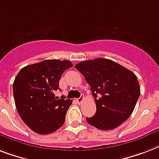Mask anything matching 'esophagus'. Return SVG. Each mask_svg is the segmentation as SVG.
Here are the masks:
<instances>
[{
  "label": "esophagus",
  "mask_w": 159,
  "mask_h": 159,
  "mask_svg": "<svg viewBox=\"0 0 159 159\" xmlns=\"http://www.w3.org/2000/svg\"><path fill=\"white\" fill-rule=\"evenodd\" d=\"M84 100V96H82V97L78 98V99H77V103L78 104H82V102H83Z\"/></svg>",
  "instance_id": "34e87169"
}]
</instances>
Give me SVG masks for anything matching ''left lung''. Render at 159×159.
I'll use <instances>...</instances> for the list:
<instances>
[{"label":"left lung","mask_w":159,"mask_h":159,"mask_svg":"<svg viewBox=\"0 0 159 159\" xmlns=\"http://www.w3.org/2000/svg\"><path fill=\"white\" fill-rule=\"evenodd\" d=\"M75 68L91 86L96 112L86 122L104 131L123 123L133 112L140 95L137 77L131 71L108 59L86 60Z\"/></svg>","instance_id":"left-lung-1"}]
</instances>
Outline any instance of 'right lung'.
<instances>
[{"mask_svg": "<svg viewBox=\"0 0 159 159\" xmlns=\"http://www.w3.org/2000/svg\"><path fill=\"white\" fill-rule=\"evenodd\" d=\"M71 67L69 60L46 59L24 67L15 77L13 92L16 109L24 123L36 133H52L65 122L73 100L59 99L55 92L59 89L62 74Z\"/></svg>", "mask_w": 159, "mask_h": 159, "instance_id": "right-lung-1", "label": "right lung"}]
</instances>
